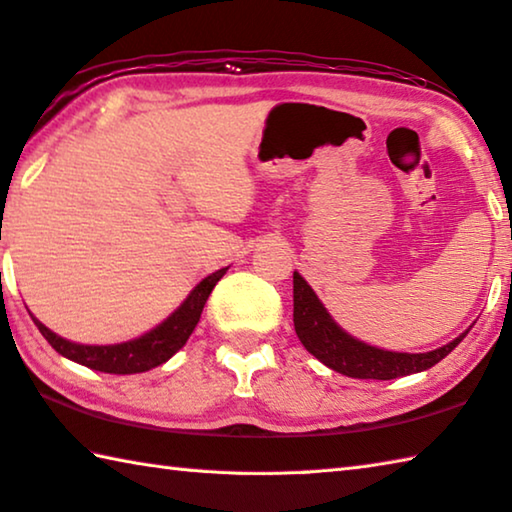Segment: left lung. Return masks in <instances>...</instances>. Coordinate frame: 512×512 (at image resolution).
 <instances>
[{
	"instance_id": "obj_1",
	"label": "left lung",
	"mask_w": 512,
	"mask_h": 512,
	"mask_svg": "<svg viewBox=\"0 0 512 512\" xmlns=\"http://www.w3.org/2000/svg\"><path fill=\"white\" fill-rule=\"evenodd\" d=\"M293 324L304 349L313 353L322 365L349 378L369 380H392L430 369L448 356L470 331L461 333L448 345L425 353H398L371 347L338 327L300 273H293Z\"/></svg>"
}]
</instances>
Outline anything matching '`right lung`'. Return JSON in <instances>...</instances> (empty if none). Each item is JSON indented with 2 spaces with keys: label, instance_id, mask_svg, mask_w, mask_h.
I'll return each mask as SVG.
<instances>
[{
  "label": "right lung",
  "instance_id": "1",
  "mask_svg": "<svg viewBox=\"0 0 512 512\" xmlns=\"http://www.w3.org/2000/svg\"><path fill=\"white\" fill-rule=\"evenodd\" d=\"M226 271L228 268H221V271L201 280L185 297L179 309L163 320L159 327L143 333L141 338L120 342V345H78V342L64 340L58 333L46 329L37 318H33V322L55 351L62 353L64 358L78 362V365L105 371V374H141V371L163 365L188 342L212 288L217 286Z\"/></svg>",
  "mask_w": 512,
  "mask_h": 512
}]
</instances>
